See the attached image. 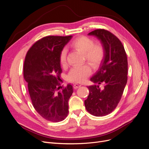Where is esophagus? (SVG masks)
<instances>
[{"instance_id":"obj_1","label":"esophagus","mask_w":149,"mask_h":149,"mask_svg":"<svg viewBox=\"0 0 149 149\" xmlns=\"http://www.w3.org/2000/svg\"><path fill=\"white\" fill-rule=\"evenodd\" d=\"M81 86V84L80 83H74V89H77V88H80V87Z\"/></svg>"}]
</instances>
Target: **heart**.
Wrapping results in <instances>:
<instances>
[{"label":"heart","instance_id":"1","mask_svg":"<svg viewBox=\"0 0 149 149\" xmlns=\"http://www.w3.org/2000/svg\"><path fill=\"white\" fill-rule=\"evenodd\" d=\"M72 48L76 51L83 54L84 59L93 68H97L100 65L104 56V48L100 43H94L92 38L81 36L75 38L70 44ZM61 65L67 66V50L62 49L60 54ZM91 74L90 66L85 64L81 66L74 68L68 75V79L72 82L81 83Z\"/></svg>","mask_w":149,"mask_h":149}]
</instances>
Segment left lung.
<instances>
[{
	"instance_id": "left-lung-1",
	"label": "left lung",
	"mask_w": 149,
	"mask_h": 149,
	"mask_svg": "<svg viewBox=\"0 0 149 149\" xmlns=\"http://www.w3.org/2000/svg\"><path fill=\"white\" fill-rule=\"evenodd\" d=\"M88 35L97 37L104 48V58L91 81L104 86H88L89 94L84 105L91 114L103 116L111 113L121 98L127 81V57L121 41L109 31L98 29Z\"/></svg>"
}]
</instances>
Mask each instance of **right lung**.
I'll list each match as a JSON object with an SVG mask.
<instances>
[{"instance_id":"obj_1","label":"right lung","mask_w":149,"mask_h":149,"mask_svg":"<svg viewBox=\"0 0 149 149\" xmlns=\"http://www.w3.org/2000/svg\"><path fill=\"white\" fill-rule=\"evenodd\" d=\"M71 38L46 36L31 47L25 58L23 77L33 106L42 117L51 122L63 121L69 112L68 100L73 88L70 84L65 88L60 86V54Z\"/></svg>"}]
</instances>
